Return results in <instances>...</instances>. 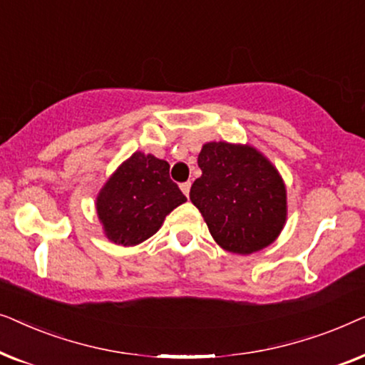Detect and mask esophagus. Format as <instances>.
<instances>
[{
	"label": "esophagus",
	"instance_id": "1",
	"mask_svg": "<svg viewBox=\"0 0 365 365\" xmlns=\"http://www.w3.org/2000/svg\"><path fill=\"white\" fill-rule=\"evenodd\" d=\"M179 187H181V191L184 192V196H189V191H191V182H189V181L187 182H182Z\"/></svg>",
	"mask_w": 365,
	"mask_h": 365
}]
</instances>
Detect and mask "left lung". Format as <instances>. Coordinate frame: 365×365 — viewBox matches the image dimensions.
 I'll list each match as a JSON object with an SVG mask.
<instances>
[{"label": "left lung", "instance_id": "1", "mask_svg": "<svg viewBox=\"0 0 365 365\" xmlns=\"http://www.w3.org/2000/svg\"><path fill=\"white\" fill-rule=\"evenodd\" d=\"M197 166L202 174L189 197L219 246L246 256L276 241L287 217L286 186L262 153L249 144L206 143Z\"/></svg>", "mask_w": 365, "mask_h": 365}]
</instances>
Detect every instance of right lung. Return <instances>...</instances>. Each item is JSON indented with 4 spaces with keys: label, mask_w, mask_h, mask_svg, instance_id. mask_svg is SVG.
<instances>
[{
    "label": "right lung",
    "mask_w": 365,
    "mask_h": 365,
    "mask_svg": "<svg viewBox=\"0 0 365 365\" xmlns=\"http://www.w3.org/2000/svg\"><path fill=\"white\" fill-rule=\"evenodd\" d=\"M182 202L186 196L169 178L168 161L136 151L99 191L96 212L109 241L136 246L156 234Z\"/></svg>",
    "instance_id": "1"
}]
</instances>
